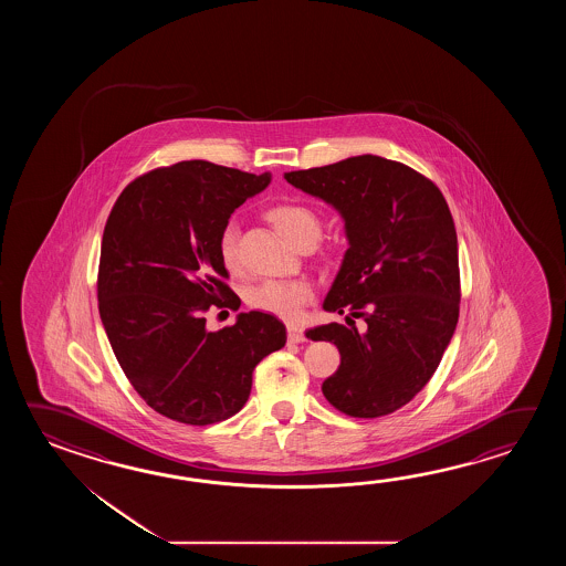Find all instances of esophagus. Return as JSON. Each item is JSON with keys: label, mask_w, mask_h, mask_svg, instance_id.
I'll use <instances>...</instances> for the list:
<instances>
[{"label": "esophagus", "mask_w": 566, "mask_h": 566, "mask_svg": "<svg viewBox=\"0 0 566 566\" xmlns=\"http://www.w3.org/2000/svg\"><path fill=\"white\" fill-rule=\"evenodd\" d=\"M287 339L291 344H301L305 342V334L301 327H287Z\"/></svg>", "instance_id": "obj_1"}]
</instances>
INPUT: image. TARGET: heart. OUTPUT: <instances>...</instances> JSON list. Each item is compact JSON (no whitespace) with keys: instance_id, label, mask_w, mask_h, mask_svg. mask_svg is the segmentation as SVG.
<instances>
[{"instance_id":"obj_1","label":"heart","mask_w":566,"mask_h":566,"mask_svg":"<svg viewBox=\"0 0 566 566\" xmlns=\"http://www.w3.org/2000/svg\"><path fill=\"white\" fill-rule=\"evenodd\" d=\"M269 222L285 241L300 247L315 242L322 230L319 217L303 205H277L266 212ZM218 256L229 271H237L239 259V230L230 222L218 237ZM313 300V285L305 279H266L247 291V303L256 312L275 315L283 322L300 319L305 305Z\"/></svg>"}]
</instances>
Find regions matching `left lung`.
<instances>
[{"mask_svg":"<svg viewBox=\"0 0 566 566\" xmlns=\"http://www.w3.org/2000/svg\"><path fill=\"white\" fill-rule=\"evenodd\" d=\"M285 180L336 206L349 249L324 301L342 324L305 332L339 349L322 385L334 409L376 419L405 407L431 380L459 319L458 232L433 181L400 161L348 157ZM354 318H364L361 335Z\"/></svg>","mask_w":566,"mask_h":566,"instance_id":"left-lung-1","label":"left lung"}]
</instances>
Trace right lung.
Returning a JSON list of instances; mask_svg holds the SVG:
<instances>
[{
    "instance_id": "obj_1",
    "label": "right lung",
    "mask_w": 566,
    "mask_h": 566,
    "mask_svg": "<svg viewBox=\"0 0 566 566\" xmlns=\"http://www.w3.org/2000/svg\"><path fill=\"white\" fill-rule=\"evenodd\" d=\"M269 181L192 159L142 174L111 208L96 277L101 322L137 395L171 421L205 427L237 415L254 366L287 342L285 325L263 312L206 329L212 305H241L218 237Z\"/></svg>"
}]
</instances>
